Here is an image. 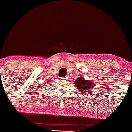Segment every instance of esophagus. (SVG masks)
<instances>
[{"instance_id":"esophagus-1","label":"esophagus","mask_w":132,"mask_h":132,"mask_svg":"<svg viewBox=\"0 0 132 132\" xmlns=\"http://www.w3.org/2000/svg\"><path fill=\"white\" fill-rule=\"evenodd\" d=\"M63 79H64V80H65V81L69 80V77H68V76L65 77V78H63Z\"/></svg>"}]
</instances>
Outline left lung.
Masks as SVG:
<instances>
[{
	"instance_id": "1",
	"label": "left lung",
	"mask_w": 132,
	"mask_h": 132,
	"mask_svg": "<svg viewBox=\"0 0 132 132\" xmlns=\"http://www.w3.org/2000/svg\"><path fill=\"white\" fill-rule=\"evenodd\" d=\"M76 87L79 90V92H84L85 94H90L93 90V82L91 80L85 79L83 77H79L74 82Z\"/></svg>"
}]
</instances>
